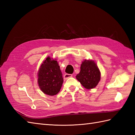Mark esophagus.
<instances>
[{
    "label": "esophagus",
    "mask_w": 135,
    "mask_h": 135,
    "mask_svg": "<svg viewBox=\"0 0 135 135\" xmlns=\"http://www.w3.org/2000/svg\"><path fill=\"white\" fill-rule=\"evenodd\" d=\"M73 76V75L72 74H65V75H64V79H65V80H66V79H67L68 78H71V76Z\"/></svg>",
    "instance_id": "1"
}]
</instances>
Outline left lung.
Segmentation results:
<instances>
[{
    "label": "left lung",
    "instance_id": "1",
    "mask_svg": "<svg viewBox=\"0 0 135 135\" xmlns=\"http://www.w3.org/2000/svg\"><path fill=\"white\" fill-rule=\"evenodd\" d=\"M76 78L87 89L95 88L100 80V72L94 61L85 60L81 65V71Z\"/></svg>",
    "mask_w": 135,
    "mask_h": 135
}]
</instances>
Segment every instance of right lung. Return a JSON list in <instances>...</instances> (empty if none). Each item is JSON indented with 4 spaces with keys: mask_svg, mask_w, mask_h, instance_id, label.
I'll return each instance as SVG.
<instances>
[{
    "mask_svg": "<svg viewBox=\"0 0 135 135\" xmlns=\"http://www.w3.org/2000/svg\"><path fill=\"white\" fill-rule=\"evenodd\" d=\"M38 85L44 93L54 96L61 89L63 77L56 60L47 57L43 62L38 73Z\"/></svg>",
    "mask_w": 135,
    "mask_h": 135,
    "instance_id": "1",
    "label": "right lung"
}]
</instances>
